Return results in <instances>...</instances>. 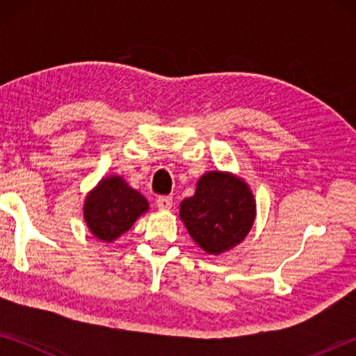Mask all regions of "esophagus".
Segmentation results:
<instances>
[{
	"label": "esophagus",
	"mask_w": 356,
	"mask_h": 356,
	"mask_svg": "<svg viewBox=\"0 0 356 356\" xmlns=\"http://www.w3.org/2000/svg\"><path fill=\"white\" fill-rule=\"evenodd\" d=\"M156 207L161 210H170L172 207V197L171 196H159L156 197Z\"/></svg>",
	"instance_id": "1"
}]
</instances>
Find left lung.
Masks as SVG:
<instances>
[{"mask_svg": "<svg viewBox=\"0 0 356 356\" xmlns=\"http://www.w3.org/2000/svg\"><path fill=\"white\" fill-rule=\"evenodd\" d=\"M179 215L191 238L216 256L248 236L256 218V201L245 180L210 171L197 180L195 195L180 202Z\"/></svg>", "mask_w": 356, "mask_h": 356, "instance_id": "left-lung-1", "label": "left lung"}]
</instances>
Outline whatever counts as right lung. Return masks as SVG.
<instances>
[{"mask_svg":"<svg viewBox=\"0 0 356 356\" xmlns=\"http://www.w3.org/2000/svg\"><path fill=\"white\" fill-rule=\"evenodd\" d=\"M149 202L122 177L102 179L84 200L83 215L89 231L104 242H114L147 212Z\"/></svg>","mask_w":356,"mask_h":356,"instance_id":"add662e5","label":"right lung"}]
</instances>
